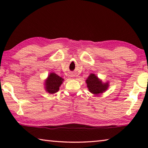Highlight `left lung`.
<instances>
[{
  "instance_id": "8db88e82",
  "label": "left lung",
  "mask_w": 148,
  "mask_h": 148,
  "mask_svg": "<svg viewBox=\"0 0 148 148\" xmlns=\"http://www.w3.org/2000/svg\"><path fill=\"white\" fill-rule=\"evenodd\" d=\"M87 86L89 91L94 95H99L106 91L109 87L108 82L102 83V80L99 79L96 75L91 74L86 79Z\"/></svg>"
}]
</instances>
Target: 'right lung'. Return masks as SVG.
<instances>
[{"label":"right lung","mask_w":148,"mask_h":148,"mask_svg":"<svg viewBox=\"0 0 148 148\" xmlns=\"http://www.w3.org/2000/svg\"><path fill=\"white\" fill-rule=\"evenodd\" d=\"M64 79L54 72L50 73L45 81V89L50 94H53L59 90V87L62 84Z\"/></svg>","instance_id":"1"}]
</instances>
